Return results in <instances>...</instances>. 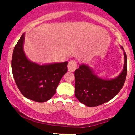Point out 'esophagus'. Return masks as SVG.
I'll use <instances>...</instances> for the list:
<instances>
[{
    "label": "esophagus",
    "mask_w": 135,
    "mask_h": 135,
    "mask_svg": "<svg viewBox=\"0 0 135 135\" xmlns=\"http://www.w3.org/2000/svg\"><path fill=\"white\" fill-rule=\"evenodd\" d=\"M77 63L75 60H72L69 62V65H68V69H69V71L70 72H74L75 70L77 69Z\"/></svg>",
    "instance_id": "esophagus-1"
}]
</instances>
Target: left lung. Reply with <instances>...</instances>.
I'll return each mask as SVG.
<instances>
[{
	"label": "left lung",
	"instance_id": "left-lung-1",
	"mask_svg": "<svg viewBox=\"0 0 135 135\" xmlns=\"http://www.w3.org/2000/svg\"><path fill=\"white\" fill-rule=\"evenodd\" d=\"M124 50V48L121 47ZM121 74L114 79L104 80L94 75L89 66L80 65L74 72L75 94L78 100L88 107H96L112 100L123 87L127 74V56Z\"/></svg>",
	"mask_w": 135,
	"mask_h": 135
}]
</instances>
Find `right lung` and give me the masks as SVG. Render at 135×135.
I'll return each mask as SVG.
<instances>
[{"mask_svg":"<svg viewBox=\"0 0 135 135\" xmlns=\"http://www.w3.org/2000/svg\"><path fill=\"white\" fill-rule=\"evenodd\" d=\"M23 34L14 48L11 67L17 87L25 97L37 102L49 100L68 71V62L40 65L28 60L23 51Z\"/></svg>","mask_w":135,"mask_h":135,"instance_id":"1","label":"right lung"}]
</instances>
